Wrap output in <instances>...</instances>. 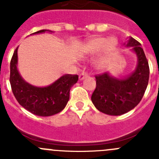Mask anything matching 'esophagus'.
I'll return each mask as SVG.
<instances>
[{"mask_svg":"<svg viewBox=\"0 0 159 159\" xmlns=\"http://www.w3.org/2000/svg\"><path fill=\"white\" fill-rule=\"evenodd\" d=\"M87 76H88V73L82 72V73H80V75H79V79H80V80H84V79L85 78V77H87Z\"/></svg>","mask_w":159,"mask_h":159,"instance_id":"1","label":"esophagus"}]
</instances>
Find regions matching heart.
Here are the masks:
<instances>
[{"label":"heart","mask_w":159,"mask_h":159,"mask_svg":"<svg viewBox=\"0 0 159 159\" xmlns=\"http://www.w3.org/2000/svg\"><path fill=\"white\" fill-rule=\"evenodd\" d=\"M117 45L116 38H107L104 36H98L92 38L82 46L80 50L83 57H89L95 56L102 50L100 57L96 61V65L100 67L104 64L105 60L111 56Z\"/></svg>","instance_id":"b5f03b06"}]
</instances>
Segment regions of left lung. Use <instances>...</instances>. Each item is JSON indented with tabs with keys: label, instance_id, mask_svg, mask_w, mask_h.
<instances>
[{
	"label": "left lung",
	"instance_id": "8db88e82",
	"mask_svg": "<svg viewBox=\"0 0 159 159\" xmlns=\"http://www.w3.org/2000/svg\"><path fill=\"white\" fill-rule=\"evenodd\" d=\"M140 45L141 43L132 37L127 43L138 57L137 67L128 77L117 79L108 72L95 75L96 88L92 93V101L99 111L110 116H120L135 107L143 99L148 85L150 68Z\"/></svg>",
	"mask_w": 159,
	"mask_h": 159
}]
</instances>
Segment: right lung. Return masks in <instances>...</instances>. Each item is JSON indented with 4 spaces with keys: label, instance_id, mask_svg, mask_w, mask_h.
Masks as SVG:
<instances>
[{
    "label": "right lung",
    "instance_id": "add662e5",
    "mask_svg": "<svg viewBox=\"0 0 159 159\" xmlns=\"http://www.w3.org/2000/svg\"><path fill=\"white\" fill-rule=\"evenodd\" d=\"M46 31L43 29L32 34ZM17 48L11 59L9 77L12 93L17 102L36 116H51L61 111L68 102L70 89L78 81V75L67 74L44 88L32 86L24 80L17 71Z\"/></svg>",
    "mask_w": 159,
    "mask_h": 159
}]
</instances>
